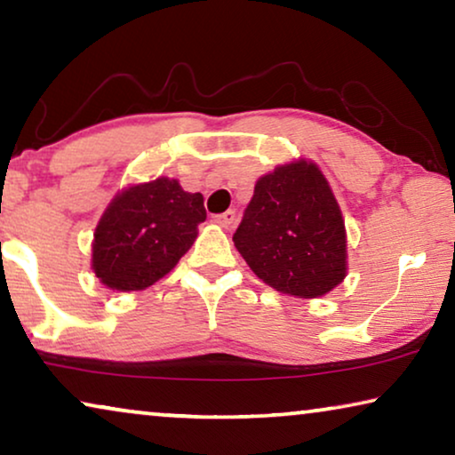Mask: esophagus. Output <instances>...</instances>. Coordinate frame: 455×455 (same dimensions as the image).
<instances>
[{"label": "esophagus", "instance_id": "1", "mask_svg": "<svg viewBox=\"0 0 455 455\" xmlns=\"http://www.w3.org/2000/svg\"><path fill=\"white\" fill-rule=\"evenodd\" d=\"M214 222L222 228H230L235 222V210H228V212H225V214H216Z\"/></svg>", "mask_w": 455, "mask_h": 455}]
</instances>
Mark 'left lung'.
<instances>
[{
    "instance_id": "1",
    "label": "left lung",
    "mask_w": 455,
    "mask_h": 455,
    "mask_svg": "<svg viewBox=\"0 0 455 455\" xmlns=\"http://www.w3.org/2000/svg\"><path fill=\"white\" fill-rule=\"evenodd\" d=\"M233 241L255 276L291 297H323L347 278L340 206L319 166L305 158L258 179Z\"/></svg>"
}]
</instances>
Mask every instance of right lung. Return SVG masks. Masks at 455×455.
<instances>
[{"mask_svg":"<svg viewBox=\"0 0 455 455\" xmlns=\"http://www.w3.org/2000/svg\"><path fill=\"white\" fill-rule=\"evenodd\" d=\"M204 220L202 194L183 191L177 179L130 185L100 216L92 241V270L111 291L148 289L189 251Z\"/></svg>","mask_w":455,"mask_h":455,"instance_id":"1","label":"right lung"}]
</instances>
